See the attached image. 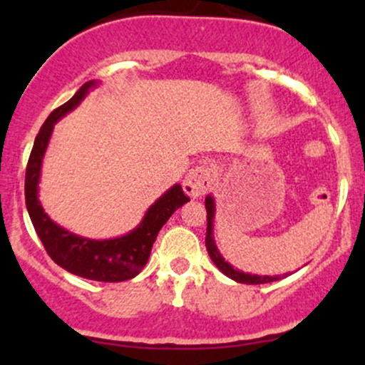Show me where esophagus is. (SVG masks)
Segmentation results:
<instances>
[{"mask_svg": "<svg viewBox=\"0 0 365 365\" xmlns=\"http://www.w3.org/2000/svg\"><path fill=\"white\" fill-rule=\"evenodd\" d=\"M215 168L209 165H197L188 170L185 180H183V190L192 199H199L211 188L215 182Z\"/></svg>", "mask_w": 365, "mask_h": 365, "instance_id": "34e87169", "label": "esophagus"}]
</instances>
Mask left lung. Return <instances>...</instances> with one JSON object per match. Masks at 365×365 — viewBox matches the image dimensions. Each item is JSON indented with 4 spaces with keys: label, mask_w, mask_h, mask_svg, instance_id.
Listing matches in <instances>:
<instances>
[{
    "label": "left lung",
    "mask_w": 365,
    "mask_h": 365,
    "mask_svg": "<svg viewBox=\"0 0 365 365\" xmlns=\"http://www.w3.org/2000/svg\"><path fill=\"white\" fill-rule=\"evenodd\" d=\"M206 211H207V230H206V247L207 252L211 255L212 262L216 264L217 269L221 273L228 276V278L235 279L237 283H245V284H261V283H271L279 279V276H259V274H249L244 271H238L232 266L230 262L225 261L223 255L220 254L217 247L215 244V238H212V220H215V199L211 195L206 197Z\"/></svg>",
    "instance_id": "obj_1"
}]
</instances>
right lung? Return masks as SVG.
<instances>
[{
  "label": "right lung",
  "instance_id": "add662e5",
  "mask_svg": "<svg viewBox=\"0 0 365 365\" xmlns=\"http://www.w3.org/2000/svg\"><path fill=\"white\" fill-rule=\"evenodd\" d=\"M96 86H98L96 81L83 83L81 89L75 92L73 98L56 108L41 127L31 158H29L27 171H25V204H27L29 216L34 225L37 237L41 238L46 252L58 266L81 278L118 283L132 279L133 276L140 273L142 267L148 262L159 230L178 207H182L190 199L183 194L182 187L173 185L148 209L144 220L135 230H132L127 235L110 238V240H91V238L78 237L58 226L46 215L37 199V185H39L41 165H43L54 123L73 108H77L87 92Z\"/></svg>",
  "mask_w": 365,
  "mask_h": 365
}]
</instances>
